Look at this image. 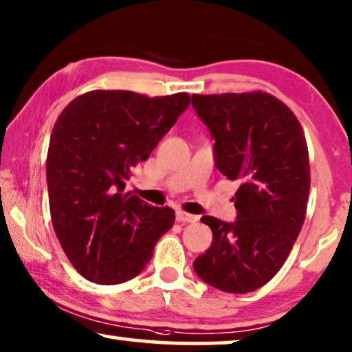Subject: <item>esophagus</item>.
<instances>
[{
  "label": "esophagus",
  "mask_w": 352,
  "mask_h": 352,
  "mask_svg": "<svg viewBox=\"0 0 352 352\" xmlns=\"http://www.w3.org/2000/svg\"><path fill=\"white\" fill-rule=\"evenodd\" d=\"M176 221L177 222H187V223H192V222H197L198 217L193 216V214H188V212H184V211H177L176 212Z\"/></svg>",
  "instance_id": "34e87169"
}]
</instances>
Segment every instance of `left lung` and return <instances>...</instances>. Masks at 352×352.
Wrapping results in <instances>:
<instances>
[{
  "label": "left lung",
  "mask_w": 352,
  "mask_h": 352,
  "mask_svg": "<svg viewBox=\"0 0 352 352\" xmlns=\"http://www.w3.org/2000/svg\"><path fill=\"white\" fill-rule=\"evenodd\" d=\"M192 106L214 138L217 170L239 182L235 222L201 217L212 244L193 270L223 292H252L281 270L302 230L311 184L307 138L267 91L192 95Z\"/></svg>",
  "instance_id": "left-lung-1"
}]
</instances>
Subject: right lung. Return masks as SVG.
I'll return each mask as SVG.
<instances>
[{
	"mask_svg": "<svg viewBox=\"0 0 352 352\" xmlns=\"http://www.w3.org/2000/svg\"><path fill=\"white\" fill-rule=\"evenodd\" d=\"M188 104L186 91L151 98L91 90L58 116L45 162L50 217L66 257L89 281L138 276L175 223L171 208L147 205L125 182Z\"/></svg>",
	"mask_w": 352,
	"mask_h": 352,
	"instance_id": "1",
	"label": "right lung"
}]
</instances>
